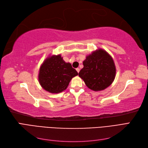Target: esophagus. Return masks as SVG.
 <instances>
[{"mask_svg":"<svg viewBox=\"0 0 148 148\" xmlns=\"http://www.w3.org/2000/svg\"><path fill=\"white\" fill-rule=\"evenodd\" d=\"M76 70L77 71V72H78V73H79V68L76 69Z\"/></svg>","mask_w":148,"mask_h":148,"instance_id":"esophagus-1","label":"esophagus"}]
</instances>
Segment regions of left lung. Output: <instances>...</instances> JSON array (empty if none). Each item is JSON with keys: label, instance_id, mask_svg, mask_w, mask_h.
Instances as JSON below:
<instances>
[{"label": "left lung", "instance_id": "8db88e82", "mask_svg": "<svg viewBox=\"0 0 148 148\" xmlns=\"http://www.w3.org/2000/svg\"><path fill=\"white\" fill-rule=\"evenodd\" d=\"M83 64L84 66L78 75L91 90H104L114 81L116 75L114 61L103 49H97L88 55Z\"/></svg>", "mask_w": 148, "mask_h": 148}]
</instances>
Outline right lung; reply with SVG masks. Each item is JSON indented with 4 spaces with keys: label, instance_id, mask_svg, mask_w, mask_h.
Masks as SVG:
<instances>
[{
    "label": "right lung",
    "instance_id": "obj_1",
    "mask_svg": "<svg viewBox=\"0 0 148 148\" xmlns=\"http://www.w3.org/2000/svg\"><path fill=\"white\" fill-rule=\"evenodd\" d=\"M78 74L71 64L65 62L60 54L49 55L40 66L38 81L44 90L57 94L65 90L71 79Z\"/></svg>",
    "mask_w": 148,
    "mask_h": 148
}]
</instances>
